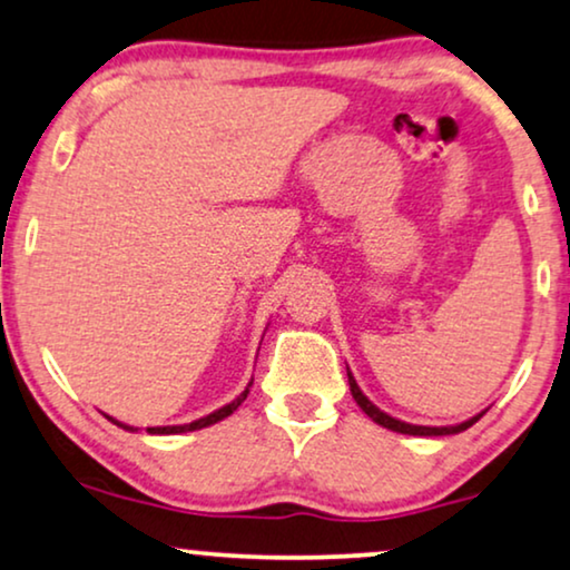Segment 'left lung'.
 Listing matches in <instances>:
<instances>
[{"label":"left lung","mask_w":570,"mask_h":570,"mask_svg":"<svg viewBox=\"0 0 570 570\" xmlns=\"http://www.w3.org/2000/svg\"><path fill=\"white\" fill-rule=\"evenodd\" d=\"M347 376H350V392H352V397H355V402L360 405V410H363V413L368 415L371 421H376L379 426H384V429H389V431H397V434H410V436H446V434H460V431L471 429L473 423H476L479 417L487 413V410H484V413H479V415L468 417V421L458 423V426H413V423L397 421V417L386 415L384 410H379L376 405H373V402H371L368 397H365L363 392H360L357 381H355V376H352L350 371H347Z\"/></svg>","instance_id":"1"}]
</instances>
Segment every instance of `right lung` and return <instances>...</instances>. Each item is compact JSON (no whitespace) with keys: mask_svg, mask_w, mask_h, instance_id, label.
<instances>
[{"mask_svg":"<svg viewBox=\"0 0 570 570\" xmlns=\"http://www.w3.org/2000/svg\"><path fill=\"white\" fill-rule=\"evenodd\" d=\"M249 386H252V381L247 384V389H244V392L239 394V397H236L234 402H228V405H223L220 410H215V413H210V415H205V417H199V421H191V423H184V426H153V429H147L149 434H184V431H197V429H205V426H213V423H218V421H223V417H228L234 413L236 407L242 405L244 400H247V394H249ZM110 417V415H107ZM110 421L115 423V426H120V429H126V431H136L134 426H126V423H120V421H115V417H110Z\"/></svg>","mask_w":570,"mask_h":570,"instance_id":"1","label":"right lung"}]
</instances>
